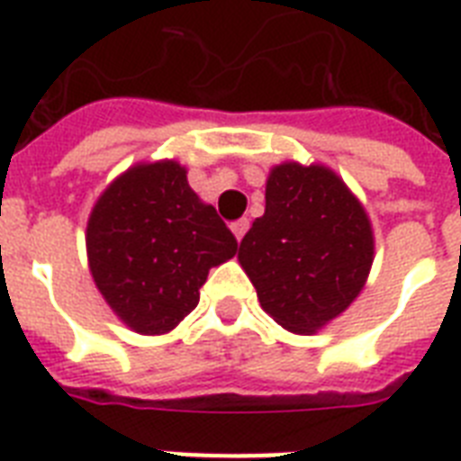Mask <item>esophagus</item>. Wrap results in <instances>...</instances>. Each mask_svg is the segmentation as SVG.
<instances>
[{"mask_svg":"<svg viewBox=\"0 0 461 461\" xmlns=\"http://www.w3.org/2000/svg\"><path fill=\"white\" fill-rule=\"evenodd\" d=\"M248 228H249V221L248 219L235 221L233 226H230V230H233V235H235V240L240 242L242 238H245V233H248Z\"/></svg>","mask_w":461,"mask_h":461,"instance_id":"1","label":"esophagus"}]
</instances>
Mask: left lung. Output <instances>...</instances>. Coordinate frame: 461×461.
<instances>
[{
  "label": "left lung",
  "instance_id": "left-lung-1",
  "mask_svg": "<svg viewBox=\"0 0 461 461\" xmlns=\"http://www.w3.org/2000/svg\"><path fill=\"white\" fill-rule=\"evenodd\" d=\"M238 261L261 309L290 333L312 335L362 293L374 228L333 168L283 161L268 171L267 209L242 238Z\"/></svg>",
  "mask_w": 461,
  "mask_h": 461
}]
</instances>
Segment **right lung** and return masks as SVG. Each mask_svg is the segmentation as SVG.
Returning a JSON list of instances; mask_svg holds the SVG:
<instances>
[{
	"mask_svg": "<svg viewBox=\"0 0 461 461\" xmlns=\"http://www.w3.org/2000/svg\"><path fill=\"white\" fill-rule=\"evenodd\" d=\"M95 285L140 335L173 330L200 302L209 268L238 252L178 161H140L97 197L85 230Z\"/></svg>",
	"mask_w": 461,
	"mask_h": 461,
	"instance_id": "obj_1",
	"label": "right lung"
}]
</instances>
